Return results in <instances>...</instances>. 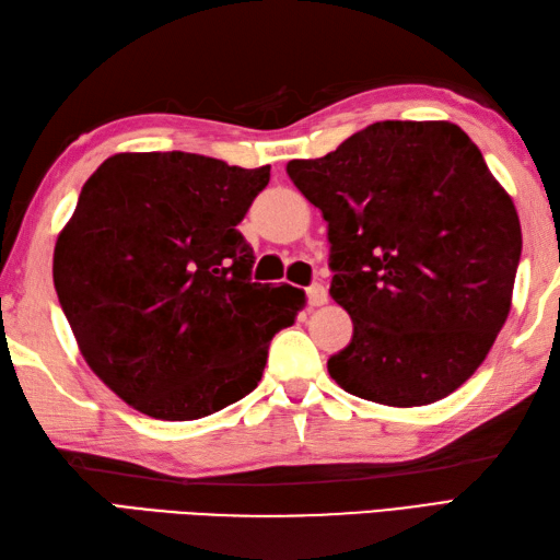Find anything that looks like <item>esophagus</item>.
<instances>
[{"label": "esophagus", "mask_w": 560, "mask_h": 560, "mask_svg": "<svg viewBox=\"0 0 560 560\" xmlns=\"http://www.w3.org/2000/svg\"><path fill=\"white\" fill-rule=\"evenodd\" d=\"M307 303H311L313 307H319L327 303V289L323 287V283H313V287L307 289Z\"/></svg>", "instance_id": "obj_1"}]
</instances>
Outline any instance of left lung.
<instances>
[{
  "mask_svg": "<svg viewBox=\"0 0 560 560\" xmlns=\"http://www.w3.org/2000/svg\"><path fill=\"white\" fill-rule=\"evenodd\" d=\"M287 173L323 211L329 295L353 319L341 389L423 407L467 383L513 303L522 231L479 147L445 120L368 125Z\"/></svg>",
  "mask_w": 560,
  "mask_h": 560,
  "instance_id": "obj_1",
  "label": "left lung"
}]
</instances>
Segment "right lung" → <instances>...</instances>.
<instances>
[{
  "instance_id": "add662e5",
  "label": "right lung",
  "mask_w": 560,
  "mask_h": 560,
  "mask_svg": "<svg viewBox=\"0 0 560 560\" xmlns=\"http://www.w3.org/2000/svg\"><path fill=\"white\" fill-rule=\"evenodd\" d=\"M269 183L185 151L115 153L57 235L52 277L83 361L129 407L195 421L257 387L305 293L249 279L235 229Z\"/></svg>"
}]
</instances>
